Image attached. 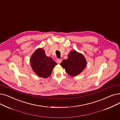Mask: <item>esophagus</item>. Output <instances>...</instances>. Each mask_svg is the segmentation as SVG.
<instances>
[{"label": "esophagus", "mask_w": 120, "mask_h": 120, "mask_svg": "<svg viewBox=\"0 0 120 120\" xmlns=\"http://www.w3.org/2000/svg\"><path fill=\"white\" fill-rule=\"evenodd\" d=\"M56 62H57V63H58V64H60L61 63V62H62V60H61V59H57L56 60Z\"/></svg>", "instance_id": "esophagus-1"}]
</instances>
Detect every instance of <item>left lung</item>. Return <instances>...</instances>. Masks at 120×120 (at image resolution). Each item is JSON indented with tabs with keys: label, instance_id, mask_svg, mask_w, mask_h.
<instances>
[{
	"label": "left lung",
	"instance_id": "left-lung-1",
	"mask_svg": "<svg viewBox=\"0 0 120 120\" xmlns=\"http://www.w3.org/2000/svg\"><path fill=\"white\" fill-rule=\"evenodd\" d=\"M87 62L82 53L71 50L68 53V59L63 60L60 65L65 69L67 74L71 76H76L85 68Z\"/></svg>",
	"mask_w": 120,
	"mask_h": 120
}]
</instances>
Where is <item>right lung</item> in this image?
Segmentation results:
<instances>
[{
    "instance_id": "right-lung-1",
    "label": "right lung",
    "mask_w": 120,
    "mask_h": 120,
    "mask_svg": "<svg viewBox=\"0 0 120 120\" xmlns=\"http://www.w3.org/2000/svg\"><path fill=\"white\" fill-rule=\"evenodd\" d=\"M30 63L33 71L39 77L47 78L57 65L51 57H48L42 48L36 49L31 56Z\"/></svg>"
}]
</instances>
